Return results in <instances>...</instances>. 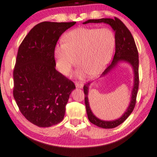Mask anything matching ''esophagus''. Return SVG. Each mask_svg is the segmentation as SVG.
Here are the masks:
<instances>
[{"label": "esophagus", "mask_w": 157, "mask_h": 157, "mask_svg": "<svg viewBox=\"0 0 157 157\" xmlns=\"http://www.w3.org/2000/svg\"><path fill=\"white\" fill-rule=\"evenodd\" d=\"M75 86L76 87L78 88H82L83 87V84H82L80 82H75Z\"/></svg>", "instance_id": "1"}]
</instances>
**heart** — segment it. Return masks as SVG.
Here are the masks:
<instances>
[{"mask_svg":"<svg viewBox=\"0 0 157 157\" xmlns=\"http://www.w3.org/2000/svg\"><path fill=\"white\" fill-rule=\"evenodd\" d=\"M64 43L56 45L55 56L57 67L64 75H69L76 65H80L76 75L96 76L111 60L115 46L114 32L108 28H78L64 36Z\"/></svg>","mask_w":157,"mask_h":157,"instance_id":"1","label":"heart"}]
</instances>
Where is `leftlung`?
<instances>
[{
    "mask_svg": "<svg viewBox=\"0 0 157 157\" xmlns=\"http://www.w3.org/2000/svg\"><path fill=\"white\" fill-rule=\"evenodd\" d=\"M90 23H105L109 25L112 28V29L115 32V53L112 59L111 64L106 68L102 73L101 76L107 74L112 68L115 67L117 63L120 61H124L129 63L132 66L134 73V82L133 89L132 92L131 101L127 109L124 113L123 115L120 119L113 121H103L100 119L97 118L92 113L90 109L89 101H88V88L90 85V82L86 83L83 87L84 93H85V103L86 106V111H87V117L90 122L94 124V125L99 127L104 128V129H112L117 127L121 124L123 123L127 120L136 105V95H137L139 89V54L137 48H136L134 37L129 29L126 27L120 19L114 17V19L112 18H101V19H92L88 20L83 24H87Z\"/></svg>",
    "mask_w": 157,
    "mask_h": 157,
    "instance_id": "obj_1",
    "label": "left lung"
}]
</instances>
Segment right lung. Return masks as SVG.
Instances as JSON below:
<instances>
[{
  "mask_svg": "<svg viewBox=\"0 0 157 157\" xmlns=\"http://www.w3.org/2000/svg\"><path fill=\"white\" fill-rule=\"evenodd\" d=\"M76 23L42 22L18 48L13 70V97L22 114L40 127L63 121L73 82L56 69L55 49L60 35Z\"/></svg>",
  "mask_w": 157,
  "mask_h": 157,
  "instance_id": "obj_1",
  "label": "right lung"
}]
</instances>
